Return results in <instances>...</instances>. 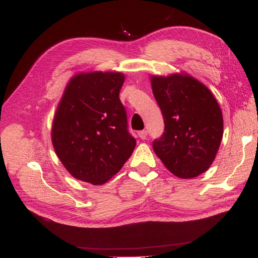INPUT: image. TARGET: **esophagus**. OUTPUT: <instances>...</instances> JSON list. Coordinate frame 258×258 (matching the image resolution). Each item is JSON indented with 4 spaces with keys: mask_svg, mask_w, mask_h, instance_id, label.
I'll use <instances>...</instances> for the list:
<instances>
[{
    "mask_svg": "<svg viewBox=\"0 0 258 258\" xmlns=\"http://www.w3.org/2000/svg\"><path fill=\"white\" fill-rule=\"evenodd\" d=\"M138 134H139V137H140V139L145 140V139H147V134H148V132H147L146 130H144V131H140Z\"/></svg>",
    "mask_w": 258,
    "mask_h": 258,
    "instance_id": "1",
    "label": "esophagus"
}]
</instances>
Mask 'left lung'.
<instances>
[{
  "label": "left lung",
  "instance_id": "obj_1",
  "mask_svg": "<svg viewBox=\"0 0 258 258\" xmlns=\"http://www.w3.org/2000/svg\"><path fill=\"white\" fill-rule=\"evenodd\" d=\"M164 118V133L154 140L155 154L178 178L198 177L215 161L223 138V114L215 96L188 75L150 78Z\"/></svg>",
  "mask_w": 258,
  "mask_h": 258
}]
</instances>
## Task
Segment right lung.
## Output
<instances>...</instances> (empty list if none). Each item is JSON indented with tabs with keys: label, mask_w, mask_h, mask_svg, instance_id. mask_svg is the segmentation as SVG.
<instances>
[{
	"label": "right lung",
	"mask_w": 258,
	"mask_h": 258,
	"mask_svg": "<svg viewBox=\"0 0 258 258\" xmlns=\"http://www.w3.org/2000/svg\"><path fill=\"white\" fill-rule=\"evenodd\" d=\"M124 80L120 72L79 73L65 88L52 121L51 141L57 157L78 180L107 182L136 148L119 100Z\"/></svg>",
	"instance_id": "1"
}]
</instances>
